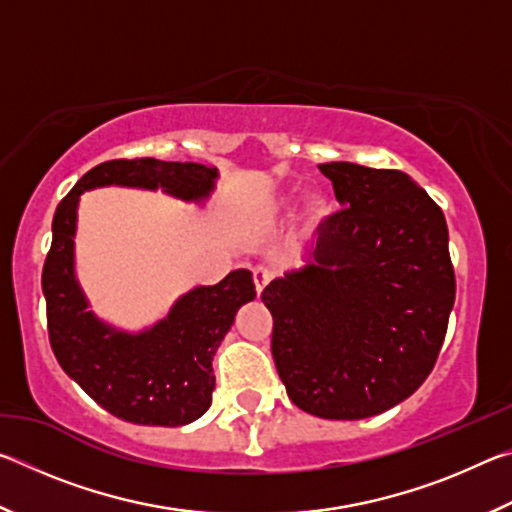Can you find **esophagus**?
<instances>
[{"label": "esophagus", "instance_id": "1", "mask_svg": "<svg viewBox=\"0 0 512 512\" xmlns=\"http://www.w3.org/2000/svg\"><path fill=\"white\" fill-rule=\"evenodd\" d=\"M253 277H255V289H257L259 296H262V291L268 287V282H271L273 273L268 271V268L259 266V268H255V271H253Z\"/></svg>", "mask_w": 512, "mask_h": 512}]
</instances>
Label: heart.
<instances>
[{
    "label": "heart",
    "instance_id": "heart-1",
    "mask_svg": "<svg viewBox=\"0 0 512 512\" xmlns=\"http://www.w3.org/2000/svg\"><path fill=\"white\" fill-rule=\"evenodd\" d=\"M289 207H291L289 198H280V201L266 205L264 210L259 212V214L255 216V219H253V230H255V232H271V230L275 228V225L284 219V214H289ZM323 210H325L323 198L311 196L309 201H307V212H309V216H318Z\"/></svg>",
    "mask_w": 512,
    "mask_h": 512
}]
</instances>
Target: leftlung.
<instances>
[{
	"mask_svg": "<svg viewBox=\"0 0 512 512\" xmlns=\"http://www.w3.org/2000/svg\"><path fill=\"white\" fill-rule=\"evenodd\" d=\"M343 210L318 225L302 268L262 293L277 375L298 409L361 420L393 409L429 377L456 280L445 214L411 176L318 164Z\"/></svg>",
	"mask_w": 512,
	"mask_h": 512,
	"instance_id": "8db88e82",
	"label": "left lung"
}]
</instances>
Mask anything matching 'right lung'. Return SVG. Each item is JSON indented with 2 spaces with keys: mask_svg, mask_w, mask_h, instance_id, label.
<instances>
[{
  "mask_svg": "<svg viewBox=\"0 0 512 512\" xmlns=\"http://www.w3.org/2000/svg\"><path fill=\"white\" fill-rule=\"evenodd\" d=\"M219 169L155 158L110 160L85 173L51 223V250L42 268L49 341L69 377L108 413L149 427H183L210 409L212 359L241 305L255 300L253 273L237 268L212 287H194L169 314L140 332L101 320L74 268V237L83 192L99 187L162 189L185 203H205Z\"/></svg>",
  "mask_w": 512,
  "mask_h": 512,
  "instance_id": "right-lung-1",
  "label": "right lung"
}]
</instances>
